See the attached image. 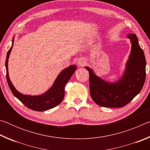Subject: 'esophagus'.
I'll return each mask as SVG.
<instances>
[{
  "label": "esophagus",
  "mask_w": 150,
  "mask_h": 150,
  "mask_svg": "<svg viewBox=\"0 0 150 150\" xmlns=\"http://www.w3.org/2000/svg\"><path fill=\"white\" fill-rule=\"evenodd\" d=\"M86 63H87V62H86V60L84 58H79L77 61V65L79 67H83L86 65Z\"/></svg>",
  "instance_id": "esophagus-1"
}]
</instances>
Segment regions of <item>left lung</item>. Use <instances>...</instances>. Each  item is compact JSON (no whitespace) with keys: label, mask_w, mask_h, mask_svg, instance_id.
I'll return each instance as SVG.
<instances>
[{"label":"left lung","mask_w":150,"mask_h":150,"mask_svg":"<svg viewBox=\"0 0 150 150\" xmlns=\"http://www.w3.org/2000/svg\"><path fill=\"white\" fill-rule=\"evenodd\" d=\"M132 43L130 57L126 70L120 80L108 83L85 67L89 73L90 94L92 99L100 106L120 108L126 106L139 93L146 80V61L143 50L135 34H128Z\"/></svg>","instance_id":"obj_1"}]
</instances>
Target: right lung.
I'll return each mask as SVG.
<instances>
[{
    "mask_svg": "<svg viewBox=\"0 0 150 150\" xmlns=\"http://www.w3.org/2000/svg\"><path fill=\"white\" fill-rule=\"evenodd\" d=\"M14 44L12 39L11 47L7 52L5 67L6 69V80L9 88L13 95L24 105L31 110L35 111H45L59 105L62 102L65 96V86L71 77L73 73L77 69L75 65H70L61 72L55 79L54 85L46 93L39 96H30L22 95L18 92L10 80L8 71V61L10 54Z\"/></svg>",
    "mask_w": 150,
    "mask_h": 150,
    "instance_id": "add662e5",
    "label": "right lung"
}]
</instances>
